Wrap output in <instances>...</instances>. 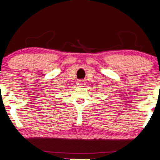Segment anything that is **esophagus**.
Returning <instances> with one entry per match:
<instances>
[{"instance_id":"34e87169","label":"esophagus","mask_w":160,"mask_h":160,"mask_svg":"<svg viewBox=\"0 0 160 160\" xmlns=\"http://www.w3.org/2000/svg\"><path fill=\"white\" fill-rule=\"evenodd\" d=\"M77 85L80 87H82L83 86H85V82L83 80H78V82H77Z\"/></svg>"}]
</instances>
